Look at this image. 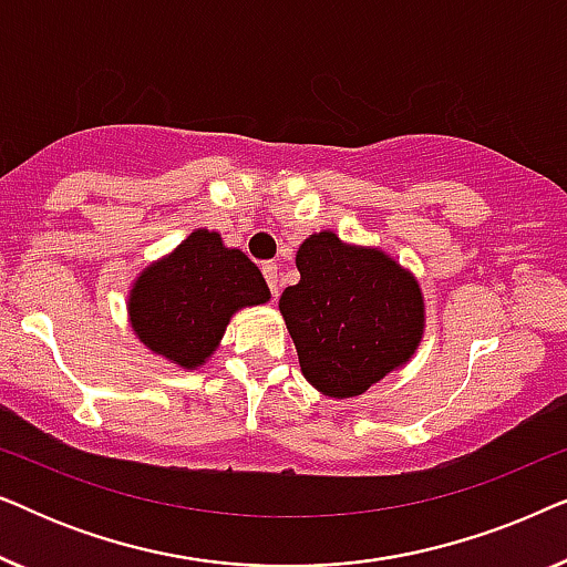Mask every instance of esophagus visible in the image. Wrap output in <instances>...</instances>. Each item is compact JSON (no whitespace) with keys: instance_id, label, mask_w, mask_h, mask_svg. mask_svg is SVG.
Here are the masks:
<instances>
[{"instance_id":"obj_1","label":"esophagus","mask_w":567,"mask_h":567,"mask_svg":"<svg viewBox=\"0 0 567 567\" xmlns=\"http://www.w3.org/2000/svg\"><path fill=\"white\" fill-rule=\"evenodd\" d=\"M262 276H266V284L274 297H278V281H281V276H278V266L276 262H262Z\"/></svg>"}]
</instances>
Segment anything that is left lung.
Instances as JSON below:
<instances>
[{
	"label": "left lung",
	"instance_id": "8db88e82",
	"mask_svg": "<svg viewBox=\"0 0 567 567\" xmlns=\"http://www.w3.org/2000/svg\"><path fill=\"white\" fill-rule=\"evenodd\" d=\"M297 268L299 284L278 307L309 384L330 398H355L415 353L423 297L392 258L320 231L299 247Z\"/></svg>",
	"mask_w": 567,
	"mask_h": 567
}]
</instances>
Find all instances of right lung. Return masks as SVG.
Returning <instances> with one entry per match:
<instances>
[{
	"instance_id": "obj_1",
	"label": "right lung",
	"mask_w": 567,
	"mask_h": 567,
	"mask_svg": "<svg viewBox=\"0 0 567 567\" xmlns=\"http://www.w3.org/2000/svg\"><path fill=\"white\" fill-rule=\"evenodd\" d=\"M270 291L245 252L198 229L138 276L128 299L131 324L154 353L193 369L204 363L239 307L262 305Z\"/></svg>"
}]
</instances>
